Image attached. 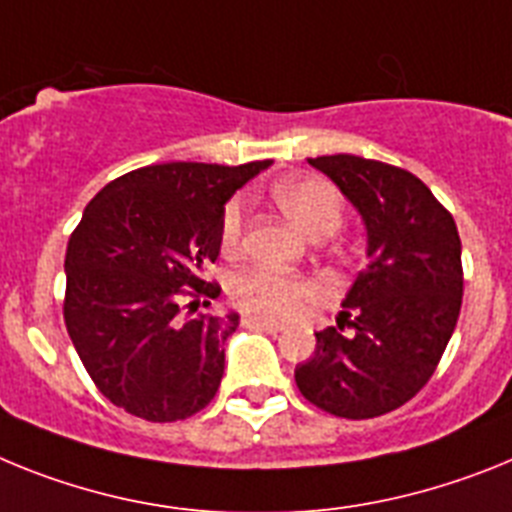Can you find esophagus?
<instances>
[{"label":"esophagus","instance_id":"1","mask_svg":"<svg viewBox=\"0 0 512 512\" xmlns=\"http://www.w3.org/2000/svg\"><path fill=\"white\" fill-rule=\"evenodd\" d=\"M244 327H250V330H260V332H270V335H275V332L283 330V324L268 322V319H260V317H244Z\"/></svg>","mask_w":512,"mask_h":512}]
</instances>
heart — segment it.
<instances>
[{"label": "heart", "instance_id": "obj_1", "mask_svg": "<svg viewBox=\"0 0 512 512\" xmlns=\"http://www.w3.org/2000/svg\"><path fill=\"white\" fill-rule=\"evenodd\" d=\"M273 201L301 231L311 237H327L345 219V198L324 177H291L273 188ZM244 237V203H226L221 213V250L237 252ZM229 296L242 311L260 319L296 317L306 304L322 296L317 281L288 275L281 270L255 265L229 278Z\"/></svg>", "mask_w": 512, "mask_h": 512}]
</instances>
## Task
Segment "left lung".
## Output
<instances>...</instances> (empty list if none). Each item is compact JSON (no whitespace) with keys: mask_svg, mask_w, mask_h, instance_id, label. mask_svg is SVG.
<instances>
[{"mask_svg":"<svg viewBox=\"0 0 512 512\" xmlns=\"http://www.w3.org/2000/svg\"><path fill=\"white\" fill-rule=\"evenodd\" d=\"M309 164L361 211L368 265L342 301L337 327L317 332L314 355L296 366V386L319 410L368 420L410 402L441 363L464 296L459 229L402 167L353 154Z\"/></svg>","mask_w":512,"mask_h":512,"instance_id":"1","label":"left lung"}]
</instances>
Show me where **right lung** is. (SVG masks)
<instances>
[{
	"label": "right lung",
	"mask_w": 512,
	"mask_h": 512,
	"mask_svg": "<svg viewBox=\"0 0 512 512\" xmlns=\"http://www.w3.org/2000/svg\"><path fill=\"white\" fill-rule=\"evenodd\" d=\"M268 164H149L108 182L71 231L66 332L128 415L185 420L216 397L239 317L195 314L221 293L203 273L219 257L224 203Z\"/></svg>",
	"instance_id": "obj_1"
}]
</instances>
